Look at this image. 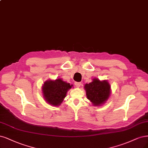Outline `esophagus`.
<instances>
[{"label":"esophagus","mask_w":148,"mask_h":148,"mask_svg":"<svg viewBox=\"0 0 148 148\" xmlns=\"http://www.w3.org/2000/svg\"><path fill=\"white\" fill-rule=\"evenodd\" d=\"M75 85L77 88H79V86H81V83H79V82H75Z\"/></svg>","instance_id":"1"}]
</instances>
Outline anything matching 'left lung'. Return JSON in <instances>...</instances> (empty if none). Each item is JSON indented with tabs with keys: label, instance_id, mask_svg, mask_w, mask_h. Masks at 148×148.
<instances>
[{
	"label": "left lung",
	"instance_id": "8db88e82",
	"mask_svg": "<svg viewBox=\"0 0 148 148\" xmlns=\"http://www.w3.org/2000/svg\"><path fill=\"white\" fill-rule=\"evenodd\" d=\"M110 88L108 81L97 78H94L91 83L84 86L86 97L94 106H100L106 102L110 95Z\"/></svg>",
	"mask_w": 148,
	"mask_h": 148
}]
</instances>
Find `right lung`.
<instances>
[{
  "instance_id": "right-lung-1",
  "label": "right lung",
  "mask_w": 148,
  "mask_h": 148,
  "mask_svg": "<svg viewBox=\"0 0 148 148\" xmlns=\"http://www.w3.org/2000/svg\"><path fill=\"white\" fill-rule=\"evenodd\" d=\"M73 85L58 78L56 80L45 81L42 86L43 95L48 103L53 106H59L66 97L67 91Z\"/></svg>"
}]
</instances>
